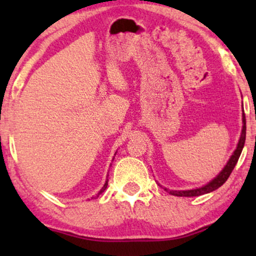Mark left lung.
<instances>
[{"mask_svg": "<svg viewBox=\"0 0 256 256\" xmlns=\"http://www.w3.org/2000/svg\"><path fill=\"white\" fill-rule=\"evenodd\" d=\"M246 116H244V113H243V128H242V134H240V142H238V144H237L236 150L234 152V154H232V156L230 158V160H228V162L226 164L224 170H222V171L220 172L212 182H210V183H208L207 185H204V186L198 188V189H194V190H184V192H176V190H167V189H165V190H167V192L171 194V195H174V196H185V198H192V196H200V195H204V194L214 192V190L218 189L219 186H222V185L224 184L226 180H228V178L230 177L232 170L234 168L237 161H238L240 155V152H242V149H243V146H244V142H246Z\"/></svg>", "mask_w": 256, "mask_h": 256, "instance_id": "left-lung-1", "label": "left lung"}]
</instances>
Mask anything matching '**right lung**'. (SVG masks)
Wrapping results in <instances>:
<instances>
[{
	"instance_id": "obj_1",
	"label": "right lung",
	"mask_w": 256,
	"mask_h": 256,
	"mask_svg": "<svg viewBox=\"0 0 256 256\" xmlns=\"http://www.w3.org/2000/svg\"><path fill=\"white\" fill-rule=\"evenodd\" d=\"M107 185H108V180H107V182H106V183H104V188H102V189H101V190H100V192H98V195H96V196H95V198H98V196H100V195H101V194L104 192V190H106V188H107Z\"/></svg>"
}]
</instances>
